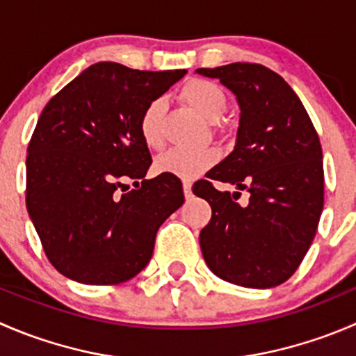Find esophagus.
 I'll use <instances>...</instances> for the list:
<instances>
[{
	"label": "esophagus",
	"mask_w": 356,
	"mask_h": 356,
	"mask_svg": "<svg viewBox=\"0 0 356 356\" xmlns=\"http://www.w3.org/2000/svg\"><path fill=\"white\" fill-rule=\"evenodd\" d=\"M182 189H184V196H186V198H191V196H193V193H191V182H189V181H184V182H182Z\"/></svg>",
	"instance_id": "1"
}]
</instances>
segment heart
<instances>
[{
  "label": "heart",
  "instance_id": "b5f03b06",
  "mask_svg": "<svg viewBox=\"0 0 356 356\" xmlns=\"http://www.w3.org/2000/svg\"><path fill=\"white\" fill-rule=\"evenodd\" d=\"M182 98L208 120L220 118L227 108V98H225L224 89L207 79H191L189 82H186V86L182 88ZM163 110V99L155 98L145 106L141 117H139V134L148 148L155 149L161 146ZM215 161H217V152L213 148H174L156 158L155 170L158 174L193 179L210 168Z\"/></svg>",
  "mask_w": 356,
  "mask_h": 356
}]
</instances>
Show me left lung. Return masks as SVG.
Wrapping results in <instances>:
<instances>
[{"mask_svg": "<svg viewBox=\"0 0 356 356\" xmlns=\"http://www.w3.org/2000/svg\"><path fill=\"white\" fill-rule=\"evenodd\" d=\"M236 96L234 149L207 172L193 193L211 218L200 232L208 268L224 281L267 289L288 281L317 232L324 208V165L317 131L303 103L279 74L258 63L198 68ZM211 180L236 186L232 195ZM246 188L250 201L235 196Z\"/></svg>", "mask_w": 356, "mask_h": 356, "instance_id": "left-lung-1", "label": "left lung"}]
</instances>
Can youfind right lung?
<instances>
[{
  "instance_id": "add662e5",
  "label": "right lung",
  "mask_w": 356,
  "mask_h": 356,
  "mask_svg": "<svg viewBox=\"0 0 356 356\" xmlns=\"http://www.w3.org/2000/svg\"><path fill=\"white\" fill-rule=\"evenodd\" d=\"M186 74L99 62L42 110L27 148L25 203L46 257L65 277L118 284L152 260L158 227L184 193L175 175L146 179L152 155L139 117Z\"/></svg>"
}]
</instances>
